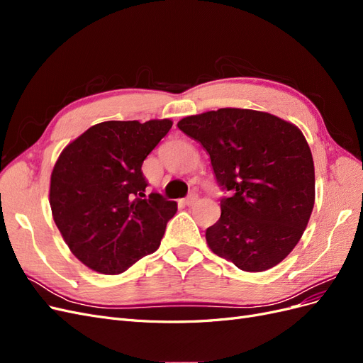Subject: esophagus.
Returning <instances> with one entry per match:
<instances>
[{
	"label": "esophagus",
	"instance_id": "1",
	"mask_svg": "<svg viewBox=\"0 0 363 363\" xmlns=\"http://www.w3.org/2000/svg\"><path fill=\"white\" fill-rule=\"evenodd\" d=\"M196 201H199V195H196V194H191L189 196H186V199L183 200V204L192 206V204H195Z\"/></svg>",
	"mask_w": 363,
	"mask_h": 363
}]
</instances>
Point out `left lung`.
Segmentation results:
<instances>
[{"mask_svg":"<svg viewBox=\"0 0 363 363\" xmlns=\"http://www.w3.org/2000/svg\"><path fill=\"white\" fill-rule=\"evenodd\" d=\"M177 127L211 156L228 192L206 230L219 257L247 272L267 271L298 244L315 204V168L301 130L279 116L225 107L186 116Z\"/></svg>","mask_w":363,"mask_h":363,"instance_id":"1","label":"left lung"}]
</instances>
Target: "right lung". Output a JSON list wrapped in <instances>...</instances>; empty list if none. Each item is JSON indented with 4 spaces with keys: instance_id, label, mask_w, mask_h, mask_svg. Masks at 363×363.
I'll list each match as a JSON object with an SVG mask.
<instances>
[{
    "instance_id": "add662e5",
    "label": "right lung",
    "mask_w": 363,
    "mask_h": 363,
    "mask_svg": "<svg viewBox=\"0 0 363 363\" xmlns=\"http://www.w3.org/2000/svg\"><path fill=\"white\" fill-rule=\"evenodd\" d=\"M171 119L106 121L65 147L54 164L50 206L72 255L101 274H121L155 252L177 203L145 196L142 163Z\"/></svg>"
}]
</instances>
